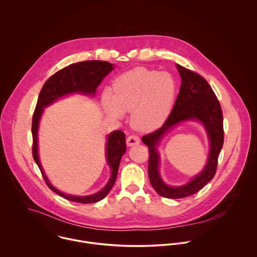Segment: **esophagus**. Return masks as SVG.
Instances as JSON below:
<instances>
[{"mask_svg":"<svg viewBox=\"0 0 257 257\" xmlns=\"http://www.w3.org/2000/svg\"><path fill=\"white\" fill-rule=\"evenodd\" d=\"M141 144V140L139 137L133 135V136H130L127 139H126V145L127 147H133V146H136V145H139Z\"/></svg>","mask_w":257,"mask_h":257,"instance_id":"1","label":"esophagus"}]
</instances>
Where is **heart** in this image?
I'll return each instance as SVG.
<instances>
[{
    "label": "heart",
    "mask_w": 257,
    "mask_h": 257,
    "mask_svg": "<svg viewBox=\"0 0 257 257\" xmlns=\"http://www.w3.org/2000/svg\"><path fill=\"white\" fill-rule=\"evenodd\" d=\"M175 94L176 84L170 74L139 67L119 75L111 91L103 92L102 103L114 119L132 110V125L140 132H151L168 117Z\"/></svg>",
    "instance_id": "1"
}]
</instances>
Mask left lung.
<instances>
[{
  "label": "left lung",
  "instance_id": "obj_1",
  "mask_svg": "<svg viewBox=\"0 0 257 257\" xmlns=\"http://www.w3.org/2000/svg\"><path fill=\"white\" fill-rule=\"evenodd\" d=\"M181 86L172 111L164 124L155 132L143 137L142 141L148 147V176L154 190L162 197L181 199L199 192L215 176L218 158L223 145L222 111L220 102L207 80L200 74L183 66L176 65ZM195 119L205 126L210 140V153L203 171L189 184L171 187L163 182L159 174V155L155 148L163 136L173 126L184 120Z\"/></svg>",
  "mask_w": 257,
  "mask_h": 257
}]
</instances>
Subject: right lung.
I'll list each match as a JSON object with an SVG mask.
<instances>
[{
  "instance_id": "obj_1",
  "label": "right lung",
  "mask_w": 257,
  "mask_h": 257,
  "mask_svg": "<svg viewBox=\"0 0 257 257\" xmlns=\"http://www.w3.org/2000/svg\"><path fill=\"white\" fill-rule=\"evenodd\" d=\"M113 69V65L107 61L101 60H88L83 62H78L70 64L69 66L57 71L49 77L44 83L38 99L37 107L33 115V156L36 163L42 174V177L53 192L59 196L65 198L66 200L81 203V204H91L103 200L110 191L111 187L115 182L119 162L121 156L126 150L125 145V135L121 131H114L108 136L106 156L107 162L110 167L111 174L110 180L107 185L100 192L90 195V196H71L64 194L54 188L48 181L42 166L38 158V147H37V131L39 125V120L42 114L43 109L61 97L70 95L74 93H81L85 95L94 96L96 89L101 84L104 77H106Z\"/></svg>"
}]
</instances>
